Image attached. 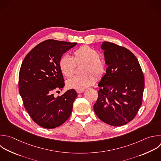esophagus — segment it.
I'll return each instance as SVG.
<instances>
[{
  "mask_svg": "<svg viewBox=\"0 0 161 161\" xmlns=\"http://www.w3.org/2000/svg\"><path fill=\"white\" fill-rule=\"evenodd\" d=\"M84 91V89H76V92H77L78 94L82 93Z\"/></svg>",
  "mask_w": 161,
  "mask_h": 161,
  "instance_id": "34e87169",
  "label": "esophagus"
}]
</instances>
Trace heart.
Returning <instances> with one entry per match:
<instances>
[{
	"mask_svg": "<svg viewBox=\"0 0 161 161\" xmlns=\"http://www.w3.org/2000/svg\"><path fill=\"white\" fill-rule=\"evenodd\" d=\"M74 60L69 55H62L58 62V67L62 74L65 77H71L74 71L75 64L84 62L82 66V75H75L67 81L69 88L84 89L92 85L95 82L93 74L97 78L101 77L104 73V64L99 58V53L94 48L84 45L76 49L74 53Z\"/></svg>",
	"mask_w": 161,
	"mask_h": 161,
	"instance_id": "heart-1",
	"label": "heart"
}]
</instances>
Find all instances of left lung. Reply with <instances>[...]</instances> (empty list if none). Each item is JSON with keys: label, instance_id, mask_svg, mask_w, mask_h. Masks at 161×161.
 Returning a JSON list of instances; mask_svg holds the SVG:
<instances>
[{"label": "left lung", "instance_id": "obj_1", "mask_svg": "<svg viewBox=\"0 0 161 161\" xmlns=\"http://www.w3.org/2000/svg\"><path fill=\"white\" fill-rule=\"evenodd\" d=\"M106 74L98 84L94 105L97 116L111 126H122L136 116L142 103L144 77L136 57L125 47L104 42Z\"/></svg>", "mask_w": 161, "mask_h": 161}]
</instances>
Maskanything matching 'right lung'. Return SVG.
Returning a JSON list of instances; mask_svg holds the SVG:
<instances>
[{
    "label": "right lung",
    "mask_w": 161,
    "mask_h": 161,
    "mask_svg": "<svg viewBox=\"0 0 161 161\" xmlns=\"http://www.w3.org/2000/svg\"><path fill=\"white\" fill-rule=\"evenodd\" d=\"M77 43L45 40L25 58L19 74V91L24 106L33 120L52 129L62 125L70 116L77 96L74 89L61 96L53 92L65 86L58 67L60 58Z\"/></svg>",
    "instance_id": "add662e5"
}]
</instances>
